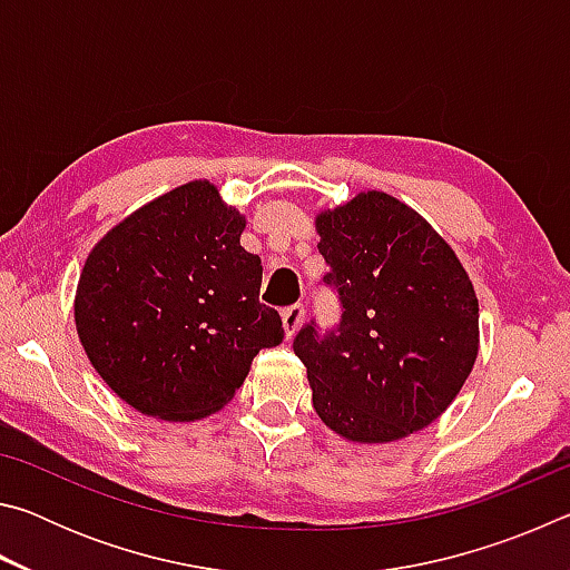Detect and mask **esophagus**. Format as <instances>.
Here are the masks:
<instances>
[{"label": "esophagus", "mask_w": 570, "mask_h": 570, "mask_svg": "<svg viewBox=\"0 0 570 570\" xmlns=\"http://www.w3.org/2000/svg\"><path fill=\"white\" fill-rule=\"evenodd\" d=\"M304 314H306L304 304H294V306L284 308V312H282V322H284L286 336H294V334H296V330H298V326H302V322H304Z\"/></svg>", "instance_id": "esophagus-1"}]
</instances>
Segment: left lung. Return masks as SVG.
I'll list each match as a JSON object with an SVG mask.
<instances>
[{"mask_svg":"<svg viewBox=\"0 0 570 570\" xmlns=\"http://www.w3.org/2000/svg\"><path fill=\"white\" fill-rule=\"evenodd\" d=\"M320 254L342 322L306 324L294 352L326 428L352 442H394L435 422L465 384L480 346L475 288L417 210L364 190L316 216Z\"/></svg>","mask_w":570,"mask_h":570,"instance_id":"left-lung-1","label":"left lung"}]
</instances>
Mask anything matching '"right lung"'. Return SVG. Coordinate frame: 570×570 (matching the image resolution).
Here are the masks:
<instances>
[{
    "label": "right lung",
    "mask_w": 570,
    "mask_h": 570,
    "mask_svg": "<svg viewBox=\"0 0 570 570\" xmlns=\"http://www.w3.org/2000/svg\"><path fill=\"white\" fill-rule=\"evenodd\" d=\"M246 218L208 180L163 193L110 228L82 266L75 326L105 384L148 417L218 412L254 356L284 340L258 302L262 258L240 246Z\"/></svg>",
    "instance_id": "obj_1"
}]
</instances>
